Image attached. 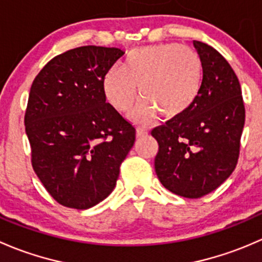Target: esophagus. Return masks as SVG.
Wrapping results in <instances>:
<instances>
[{"label": "esophagus", "mask_w": 262, "mask_h": 262, "mask_svg": "<svg viewBox=\"0 0 262 262\" xmlns=\"http://www.w3.org/2000/svg\"><path fill=\"white\" fill-rule=\"evenodd\" d=\"M145 135H147V130L144 127H137L136 128V136L139 137V139H141V137H144Z\"/></svg>", "instance_id": "1"}]
</instances>
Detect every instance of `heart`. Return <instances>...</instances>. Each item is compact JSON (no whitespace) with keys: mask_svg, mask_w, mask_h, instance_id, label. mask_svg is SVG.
I'll return each instance as SVG.
<instances>
[{"mask_svg":"<svg viewBox=\"0 0 262 262\" xmlns=\"http://www.w3.org/2000/svg\"><path fill=\"white\" fill-rule=\"evenodd\" d=\"M202 85L201 58L178 44L136 48L127 54L122 68L113 66L103 77L104 96L118 112H127L140 91L142 99L131 113L140 123L149 122L159 112L165 118L183 116L194 106Z\"/></svg>","mask_w":262,"mask_h":262,"instance_id":"1","label":"heart"}]
</instances>
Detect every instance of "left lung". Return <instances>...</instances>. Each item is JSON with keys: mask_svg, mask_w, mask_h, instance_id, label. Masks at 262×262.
Masks as SVG:
<instances>
[{"mask_svg": "<svg viewBox=\"0 0 262 262\" xmlns=\"http://www.w3.org/2000/svg\"><path fill=\"white\" fill-rule=\"evenodd\" d=\"M203 64V85L194 106L151 131L159 144L155 171L177 195L201 198L217 189L237 165L245 125L238 78L214 48L193 41Z\"/></svg>", "mask_w": 262, "mask_h": 262, "instance_id": "1", "label": "left lung"}]
</instances>
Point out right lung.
<instances>
[{"instance_id":"1","label":"right lung","mask_w":262,"mask_h":262,"mask_svg":"<svg viewBox=\"0 0 262 262\" xmlns=\"http://www.w3.org/2000/svg\"><path fill=\"white\" fill-rule=\"evenodd\" d=\"M125 51L88 45L53 58L34 79L25 113L31 163L68 208L88 209L115 189L135 127L110 103L103 77Z\"/></svg>"}]
</instances>
